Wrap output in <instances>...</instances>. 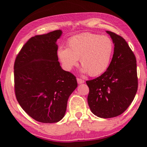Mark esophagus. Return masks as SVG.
Wrapping results in <instances>:
<instances>
[{"label":"esophagus","mask_w":147,"mask_h":147,"mask_svg":"<svg viewBox=\"0 0 147 147\" xmlns=\"http://www.w3.org/2000/svg\"><path fill=\"white\" fill-rule=\"evenodd\" d=\"M77 82H78V84H83L85 82V81L84 80L82 79H80V78H77Z\"/></svg>","instance_id":"esophagus-1"}]
</instances>
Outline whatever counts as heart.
<instances>
[{"label": "heart", "mask_w": 147, "mask_h": 147, "mask_svg": "<svg viewBox=\"0 0 147 147\" xmlns=\"http://www.w3.org/2000/svg\"><path fill=\"white\" fill-rule=\"evenodd\" d=\"M113 52V43L108 36L84 33L69 39L67 48H59L57 54L65 70L71 71L80 59L82 73L96 76L108 69Z\"/></svg>", "instance_id": "1"}]
</instances>
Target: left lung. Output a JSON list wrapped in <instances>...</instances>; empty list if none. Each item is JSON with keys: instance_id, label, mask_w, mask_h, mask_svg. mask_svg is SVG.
<instances>
[{"instance_id": "left-lung-1", "label": "left lung", "mask_w": 147, "mask_h": 147, "mask_svg": "<svg viewBox=\"0 0 147 147\" xmlns=\"http://www.w3.org/2000/svg\"><path fill=\"white\" fill-rule=\"evenodd\" d=\"M106 33L114 44L111 63L101 76L86 81L91 112L104 119L123 113L132 102L138 86L136 59L133 52L121 36L109 31Z\"/></svg>"}]
</instances>
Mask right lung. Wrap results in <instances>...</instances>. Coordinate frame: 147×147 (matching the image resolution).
<instances>
[{
	"mask_svg": "<svg viewBox=\"0 0 147 147\" xmlns=\"http://www.w3.org/2000/svg\"><path fill=\"white\" fill-rule=\"evenodd\" d=\"M55 30L32 37L24 44L14 64L15 92L24 111L35 120L54 123L65 115L69 96L78 86L76 77L58 61Z\"/></svg>",
	"mask_w": 147,
	"mask_h": 147,
	"instance_id": "right-lung-1",
	"label": "right lung"
}]
</instances>
